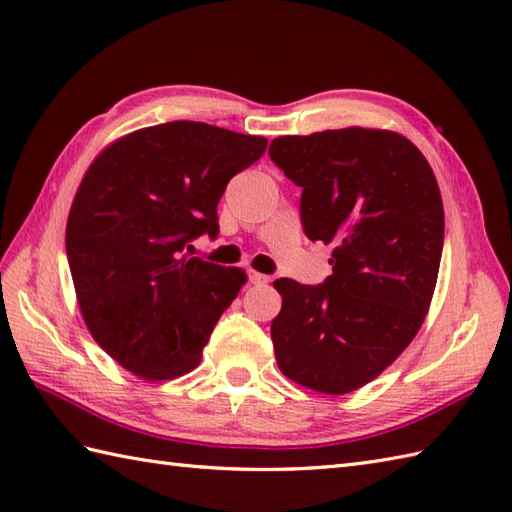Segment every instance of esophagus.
Listing matches in <instances>:
<instances>
[{"label": "esophagus", "instance_id": "obj_1", "mask_svg": "<svg viewBox=\"0 0 512 512\" xmlns=\"http://www.w3.org/2000/svg\"><path fill=\"white\" fill-rule=\"evenodd\" d=\"M248 281H251L253 285H264V283L270 281V277L268 275H261V272L251 270V272H248Z\"/></svg>", "mask_w": 512, "mask_h": 512}]
</instances>
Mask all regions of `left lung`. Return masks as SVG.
Here are the masks:
<instances>
[{"label":"left lung","mask_w":512,"mask_h":512,"mask_svg":"<svg viewBox=\"0 0 512 512\" xmlns=\"http://www.w3.org/2000/svg\"><path fill=\"white\" fill-rule=\"evenodd\" d=\"M268 154L303 189L305 235L336 246L325 283L275 281V358L292 382L344 395L395 362L430 310L445 237L436 176L403 135L360 126L277 137Z\"/></svg>","instance_id":"obj_1"}]
</instances>
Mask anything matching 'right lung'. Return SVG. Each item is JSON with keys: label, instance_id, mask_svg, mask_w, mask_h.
<instances>
[{"label": "right lung", "instance_id": "1", "mask_svg": "<svg viewBox=\"0 0 512 512\" xmlns=\"http://www.w3.org/2000/svg\"><path fill=\"white\" fill-rule=\"evenodd\" d=\"M266 146L181 120L135 130L91 163L67 218V261L91 336L126 371L157 382L200 364L246 275L185 246L218 235L227 183Z\"/></svg>", "mask_w": 512, "mask_h": 512}]
</instances>
